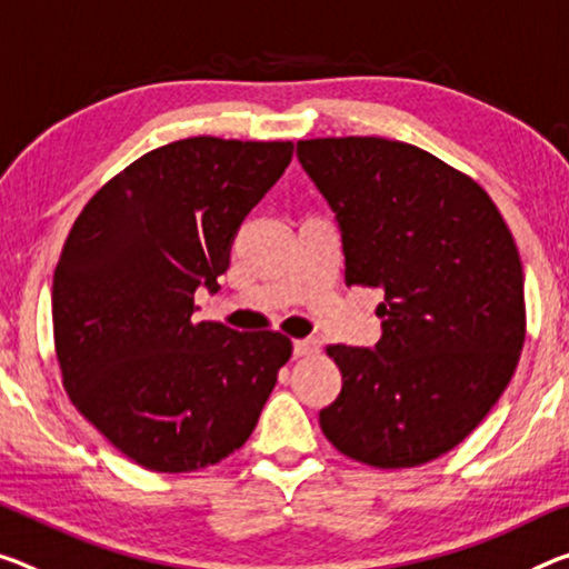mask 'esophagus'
Segmentation results:
<instances>
[{"mask_svg":"<svg viewBox=\"0 0 569 569\" xmlns=\"http://www.w3.org/2000/svg\"><path fill=\"white\" fill-rule=\"evenodd\" d=\"M292 348H295V356L297 358L315 356V353L320 351V340L318 338H300V340H295Z\"/></svg>","mask_w":569,"mask_h":569,"instance_id":"esophagus-1","label":"esophagus"}]
</instances>
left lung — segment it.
Listing matches in <instances>:
<instances>
[{"label": "left lung", "instance_id": "obj_1", "mask_svg": "<svg viewBox=\"0 0 569 569\" xmlns=\"http://www.w3.org/2000/svg\"><path fill=\"white\" fill-rule=\"evenodd\" d=\"M333 208L346 282L379 287L373 348L328 346L343 373L322 432L373 468H415L476 430L517 371L527 308L509 226L468 174L381 137L297 142Z\"/></svg>", "mask_w": 569, "mask_h": 569}]
</instances>
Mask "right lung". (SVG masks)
Returning a JSON list of instances; mask_svg holds the SVG:
<instances>
[{
	"label": "right lung",
	"instance_id": "1",
	"mask_svg": "<svg viewBox=\"0 0 569 569\" xmlns=\"http://www.w3.org/2000/svg\"><path fill=\"white\" fill-rule=\"evenodd\" d=\"M292 142L190 137L111 178L52 274V336L68 397L113 448L154 473L229 458L259 422L292 340L193 322L218 292L243 218Z\"/></svg>",
	"mask_w": 569,
	"mask_h": 569
}]
</instances>
